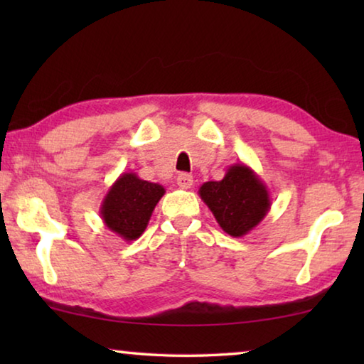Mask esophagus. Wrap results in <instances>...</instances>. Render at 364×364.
<instances>
[{
  "label": "esophagus",
  "instance_id": "34e87169",
  "mask_svg": "<svg viewBox=\"0 0 364 364\" xmlns=\"http://www.w3.org/2000/svg\"><path fill=\"white\" fill-rule=\"evenodd\" d=\"M193 183H194L193 176L188 175V173H180V175H178V178H176V184H178V186H180L181 189L193 188Z\"/></svg>",
  "mask_w": 364,
  "mask_h": 364
}]
</instances>
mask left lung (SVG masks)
<instances>
[{
  "mask_svg": "<svg viewBox=\"0 0 364 364\" xmlns=\"http://www.w3.org/2000/svg\"><path fill=\"white\" fill-rule=\"evenodd\" d=\"M199 196L232 237H242L260 225L271 207L267 184L245 164L231 165L221 181L202 184Z\"/></svg>",
  "mask_w": 364,
  "mask_h": 364,
  "instance_id": "8db88e82",
  "label": "left lung"
}]
</instances>
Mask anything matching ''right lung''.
<instances>
[{
	"mask_svg": "<svg viewBox=\"0 0 364 364\" xmlns=\"http://www.w3.org/2000/svg\"><path fill=\"white\" fill-rule=\"evenodd\" d=\"M164 194L162 184L141 180L133 171L122 173L102 199L100 213L104 225L123 241H134L144 232Z\"/></svg>",
	"mask_w": 364,
	"mask_h": 364,
	"instance_id": "1",
	"label": "right lung"
}]
</instances>
